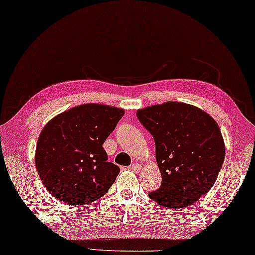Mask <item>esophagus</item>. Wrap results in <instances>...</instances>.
<instances>
[{
  "label": "esophagus",
  "instance_id": "1",
  "mask_svg": "<svg viewBox=\"0 0 255 255\" xmlns=\"http://www.w3.org/2000/svg\"><path fill=\"white\" fill-rule=\"evenodd\" d=\"M130 168L133 171V172H136V173H139L142 171V166L139 164H137V162H133V164L130 166Z\"/></svg>",
  "mask_w": 255,
  "mask_h": 255
}]
</instances>
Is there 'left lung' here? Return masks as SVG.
Returning <instances> with one entry per match:
<instances>
[{
  "mask_svg": "<svg viewBox=\"0 0 255 255\" xmlns=\"http://www.w3.org/2000/svg\"><path fill=\"white\" fill-rule=\"evenodd\" d=\"M136 114L153 136L161 172V185L150 191V199L166 207L182 208L207 194L225 158L216 120L182 102L151 106Z\"/></svg>",
  "mask_w": 255,
  "mask_h": 255,
  "instance_id": "8db88e82",
  "label": "left lung"
}]
</instances>
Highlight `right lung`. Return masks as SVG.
Instances as JSON below:
<instances>
[{
	"label": "right lung",
	"instance_id": "1",
	"mask_svg": "<svg viewBox=\"0 0 255 255\" xmlns=\"http://www.w3.org/2000/svg\"><path fill=\"white\" fill-rule=\"evenodd\" d=\"M124 111L105 105H83L51 119L38 137L36 168L53 196L81 206L104 196L119 174L108 161L104 142Z\"/></svg>",
	"mask_w": 255,
	"mask_h": 255
}]
</instances>
